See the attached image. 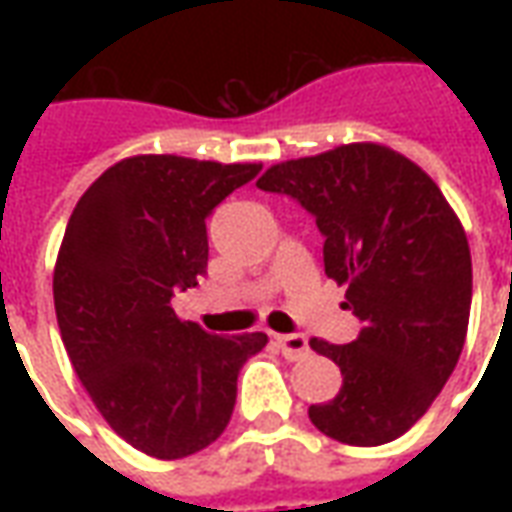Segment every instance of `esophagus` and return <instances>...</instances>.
I'll list each match as a JSON object with an SVG mask.
<instances>
[{
  "mask_svg": "<svg viewBox=\"0 0 512 512\" xmlns=\"http://www.w3.org/2000/svg\"><path fill=\"white\" fill-rule=\"evenodd\" d=\"M274 340H277L279 351L285 354V359H304L310 354V340L304 334H277Z\"/></svg>",
  "mask_w": 512,
  "mask_h": 512,
  "instance_id": "obj_1",
  "label": "esophagus"
}]
</instances>
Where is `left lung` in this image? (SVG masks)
<instances>
[{
    "instance_id": "left-lung-1",
    "label": "left lung",
    "mask_w": 512,
    "mask_h": 512,
    "mask_svg": "<svg viewBox=\"0 0 512 512\" xmlns=\"http://www.w3.org/2000/svg\"><path fill=\"white\" fill-rule=\"evenodd\" d=\"M257 189L315 219L326 277L362 323L354 343H310L343 373V389L310 406L312 425L356 447L403 436L452 376L469 326L472 255L450 202L414 161L370 142L277 164Z\"/></svg>"
}]
</instances>
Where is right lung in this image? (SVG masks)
<instances>
[{
  "label": "right lung",
  "mask_w": 512,
  "mask_h": 512,
  "mask_svg": "<svg viewBox=\"0 0 512 512\" xmlns=\"http://www.w3.org/2000/svg\"><path fill=\"white\" fill-rule=\"evenodd\" d=\"M260 164L136 156L76 202L54 268V310L76 376L117 436L175 461L233 417L238 373L268 337L180 321L175 293L208 274L205 219Z\"/></svg>",
  "instance_id": "1"
}]
</instances>
